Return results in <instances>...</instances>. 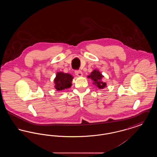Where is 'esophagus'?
<instances>
[{"label": "esophagus", "mask_w": 157, "mask_h": 157, "mask_svg": "<svg viewBox=\"0 0 157 157\" xmlns=\"http://www.w3.org/2000/svg\"><path fill=\"white\" fill-rule=\"evenodd\" d=\"M75 75L78 76H82V72L80 70H76L75 71Z\"/></svg>", "instance_id": "34e87169"}]
</instances>
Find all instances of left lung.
Returning a JSON list of instances; mask_svg holds the SVG:
<instances>
[{"mask_svg":"<svg viewBox=\"0 0 157 157\" xmlns=\"http://www.w3.org/2000/svg\"><path fill=\"white\" fill-rule=\"evenodd\" d=\"M88 77L94 81V83L96 85L98 88L103 89L106 86V83L101 81L104 76L100 73L99 71H98V70H94V71L92 72L90 75Z\"/></svg>","mask_w":157,"mask_h":157,"instance_id":"8db88e82","label":"left lung"}]
</instances>
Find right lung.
Returning <instances> with one entry per match:
<instances>
[{"label": "right lung", "instance_id": "right-lung-1", "mask_svg": "<svg viewBox=\"0 0 157 157\" xmlns=\"http://www.w3.org/2000/svg\"><path fill=\"white\" fill-rule=\"evenodd\" d=\"M73 76L69 74L62 72H58L54 79L55 88L57 90H62L69 88L72 85Z\"/></svg>", "mask_w": 157, "mask_h": 157}]
</instances>
